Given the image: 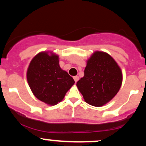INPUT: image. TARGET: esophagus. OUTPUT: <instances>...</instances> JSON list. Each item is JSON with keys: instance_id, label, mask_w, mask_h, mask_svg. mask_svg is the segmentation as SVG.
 Masks as SVG:
<instances>
[{"instance_id": "1", "label": "esophagus", "mask_w": 146, "mask_h": 146, "mask_svg": "<svg viewBox=\"0 0 146 146\" xmlns=\"http://www.w3.org/2000/svg\"><path fill=\"white\" fill-rule=\"evenodd\" d=\"M73 79H74V80H75V83H76L78 81V80H79V77H78V76H74V77H73Z\"/></svg>"}]
</instances>
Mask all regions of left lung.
<instances>
[{"mask_svg":"<svg viewBox=\"0 0 146 146\" xmlns=\"http://www.w3.org/2000/svg\"><path fill=\"white\" fill-rule=\"evenodd\" d=\"M122 73L108 53L95 51L87 61L84 76L77 86L84 101L93 106H102L113 99L121 88Z\"/></svg>","mask_w":146,"mask_h":146,"instance_id":"obj_1","label":"left lung"}]
</instances>
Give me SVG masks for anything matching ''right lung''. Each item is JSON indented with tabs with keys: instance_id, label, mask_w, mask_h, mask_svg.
Returning <instances> with one entry per match:
<instances>
[{
	"instance_id": "add662e5",
	"label": "right lung",
	"mask_w": 146,
	"mask_h": 146,
	"mask_svg": "<svg viewBox=\"0 0 146 146\" xmlns=\"http://www.w3.org/2000/svg\"><path fill=\"white\" fill-rule=\"evenodd\" d=\"M27 78L33 95L51 106L61 102L75 83L67 72L60 68L59 56L48 52H41L33 58Z\"/></svg>"
}]
</instances>
